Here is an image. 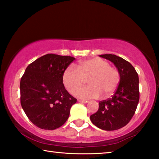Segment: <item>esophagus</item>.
<instances>
[{"instance_id":"1","label":"esophagus","mask_w":159,"mask_h":159,"mask_svg":"<svg viewBox=\"0 0 159 159\" xmlns=\"http://www.w3.org/2000/svg\"><path fill=\"white\" fill-rule=\"evenodd\" d=\"M78 102H81V103H88V101H87V100H82V99H79Z\"/></svg>"}]
</instances>
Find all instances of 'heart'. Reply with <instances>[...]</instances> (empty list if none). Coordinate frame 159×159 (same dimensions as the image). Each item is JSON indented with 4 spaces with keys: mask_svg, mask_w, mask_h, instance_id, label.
<instances>
[{
    "mask_svg": "<svg viewBox=\"0 0 159 159\" xmlns=\"http://www.w3.org/2000/svg\"><path fill=\"white\" fill-rule=\"evenodd\" d=\"M89 75L90 85L77 89ZM120 81V74L114 66H110L108 61L100 57H95L80 61L77 68L74 65L66 67L62 74V82L70 93L80 98H97L104 93L109 95L114 93Z\"/></svg>",
    "mask_w": 159,
    "mask_h": 159,
    "instance_id": "1",
    "label": "heart"
}]
</instances>
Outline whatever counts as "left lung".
Instances as JSON below:
<instances>
[{
    "label": "left lung",
    "mask_w": 159,
    "mask_h": 159,
    "mask_svg": "<svg viewBox=\"0 0 159 159\" xmlns=\"http://www.w3.org/2000/svg\"><path fill=\"white\" fill-rule=\"evenodd\" d=\"M99 57L112 61L120 74V82L111 98L99 102L98 111L90 116L94 125L104 130L124 127L134 114L139 100V77L132 64L111 54Z\"/></svg>",
    "instance_id": "obj_1"
}]
</instances>
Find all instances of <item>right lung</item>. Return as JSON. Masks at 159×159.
<instances>
[{
    "instance_id": "obj_1",
    "label": "right lung",
    "mask_w": 159,
    "mask_h": 159,
    "mask_svg": "<svg viewBox=\"0 0 159 159\" xmlns=\"http://www.w3.org/2000/svg\"><path fill=\"white\" fill-rule=\"evenodd\" d=\"M75 58L47 54L26 67L20 80V102L31 121L39 128L55 130L68 119L77 99L67 92L62 74Z\"/></svg>"
}]
</instances>
